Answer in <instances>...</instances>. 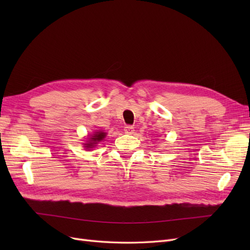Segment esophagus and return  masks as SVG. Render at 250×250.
<instances>
[{"mask_svg":"<svg viewBox=\"0 0 250 250\" xmlns=\"http://www.w3.org/2000/svg\"><path fill=\"white\" fill-rule=\"evenodd\" d=\"M124 130H125V132L128 133V134H132L133 131H134V128H133V126H131V125H126V126L124 127Z\"/></svg>","mask_w":250,"mask_h":250,"instance_id":"1","label":"esophagus"}]
</instances>
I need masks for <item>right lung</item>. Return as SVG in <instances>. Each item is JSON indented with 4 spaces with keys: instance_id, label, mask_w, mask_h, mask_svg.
<instances>
[{
    "instance_id": "add662e5",
    "label": "right lung",
    "mask_w": 250,
    "mask_h": 250,
    "mask_svg": "<svg viewBox=\"0 0 250 250\" xmlns=\"http://www.w3.org/2000/svg\"><path fill=\"white\" fill-rule=\"evenodd\" d=\"M105 138V133L102 131H98L96 132L92 138L89 139V142L85 144V148L90 149V148H94L96 146V144H98V142H101L103 139Z\"/></svg>"
}]
</instances>
